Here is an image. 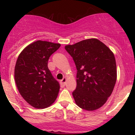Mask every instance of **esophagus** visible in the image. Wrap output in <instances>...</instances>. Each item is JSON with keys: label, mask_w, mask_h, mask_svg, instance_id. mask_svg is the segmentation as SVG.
Wrapping results in <instances>:
<instances>
[{"label": "esophagus", "mask_w": 135, "mask_h": 135, "mask_svg": "<svg viewBox=\"0 0 135 135\" xmlns=\"http://www.w3.org/2000/svg\"><path fill=\"white\" fill-rule=\"evenodd\" d=\"M66 81V79L65 78V77H64V78H63V79L61 80V82H60V83H61V84L63 85V86H65V84Z\"/></svg>", "instance_id": "34e87169"}]
</instances>
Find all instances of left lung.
I'll return each mask as SVG.
<instances>
[{"instance_id": "8db88e82", "label": "left lung", "mask_w": 135, "mask_h": 135, "mask_svg": "<svg viewBox=\"0 0 135 135\" xmlns=\"http://www.w3.org/2000/svg\"><path fill=\"white\" fill-rule=\"evenodd\" d=\"M77 69V86L72 94L76 104L91 111L105 104L111 95L116 79L115 59L106 45L97 38L67 45Z\"/></svg>"}]
</instances>
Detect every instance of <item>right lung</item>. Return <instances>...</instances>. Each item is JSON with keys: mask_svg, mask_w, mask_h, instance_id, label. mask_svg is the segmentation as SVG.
I'll use <instances>...</instances> for the list:
<instances>
[{"mask_svg": "<svg viewBox=\"0 0 135 135\" xmlns=\"http://www.w3.org/2000/svg\"><path fill=\"white\" fill-rule=\"evenodd\" d=\"M60 46L37 41L25 48L18 56L15 69V82L22 97L34 108H46L56 99L60 84L48 69L47 63Z\"/></svg>", "mask_w": 135, "mask_h": 135, "instance_id": "right-lung-1", "label": "right lung"}]
</instances>
